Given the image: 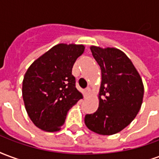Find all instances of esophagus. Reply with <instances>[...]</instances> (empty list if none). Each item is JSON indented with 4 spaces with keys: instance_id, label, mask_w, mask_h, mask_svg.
<instances>
[{
    "instance_id": "1",
    "label": "esophagus",
    "mask_w": 159,
    "mask_h": 159,
    "mask_svg": "<svg viewBox=\"0 0 159 159\" xmlns=\"http://www.w3.org/2000/svg\"><path fill=\"white\" fill-rule=\"evenodd\" d=\"M90 93H91V89H90L89 87H87L85 90H84V95H85V97L88 96Z\"/></svg>"
}]
</instances>
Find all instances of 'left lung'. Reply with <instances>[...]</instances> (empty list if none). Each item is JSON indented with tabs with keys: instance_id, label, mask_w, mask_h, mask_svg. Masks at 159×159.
<instances>
[{
	"instance_id": "1",
	"label": "left lung",
	"mask_w": 159,
	"mask_h": 159,
	"mask_svg": "<svg viewBox=\"0 0 159 159\" xmlns=\"http://www.w3.org/2000/svg\"><path fill=\"white\" fill-rule=\"evenodd\" d=\"M102 71L99 107L86 114L84 124L91 131L109 135L121 131L137 115L142 104L144 86L130 59L116 48L91 46Z\"/></svg>"
}]
</instances>
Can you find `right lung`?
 <instances>
[{"label": "right lung", "instance_id": "obj_1", "mask_svg": "<svg viewBox=\"0 0 159 159\" xmlns=\"http://www.w3.org/2000/svg\"><path fill=\"white\" fill-rule=\"evenodd\" d=\"M84 46L58 44L36 59L23 80L25 109L34 125L48 132L59 130L68 110L82 94L75 87L72 68Z\"/></svg>", "mask_w": 159, "mask_h": 159}]
</instances>
